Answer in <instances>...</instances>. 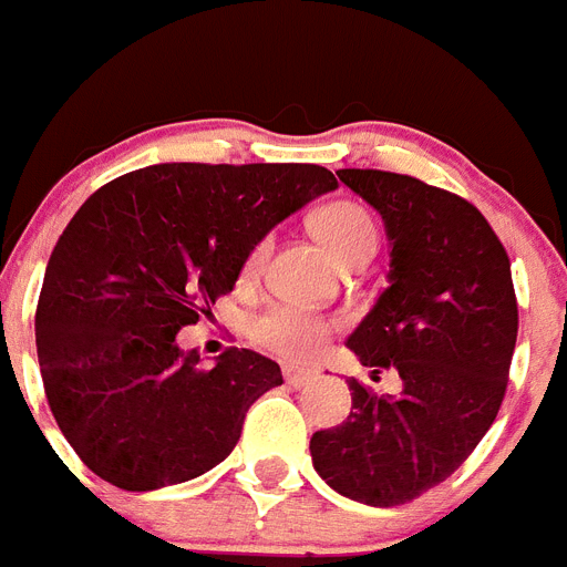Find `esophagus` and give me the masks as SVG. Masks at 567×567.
<instances>
[{"instance_id":"esophagus-1","label":"esophagus","mask_w":567,"mask_h":567,"mask_svg":"<svg viewBox=\"0 0 567 567\" xmlns=\"http://www.w3.org/2000/svg\"><path fill=\"white\" fill-rule=\"evenodd\" d=\"M311 380H313V372H308V369H297V365H288V369H285V383H288V386L302 389L308 386Z\"/></svg>"}]
</instances>
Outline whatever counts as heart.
<instances>
[{
	"label": "heart",
	"instance_id": "heart-1",
	"mask_svg": "<svg viewBox=\"0 0 567 567\" xmlns=\"http://www.w3.org/2000/svg\"><path fill=\"white\" fill-rule=\"evenodd\" d=\"M317 239L331 250L337 261H351L357 256H374L378 250V227L372 216L354 202H334L322 207L311 218ZM268 254V239L250 250L245 261V274H256ZM331 322L326 317L308 313L293 306H270L261 311L250 326L256 346L285 357V360H313L331 334Z\"/></svg>",
	"mask_w": 567,
	"mask_h": 567
}]
</instances>
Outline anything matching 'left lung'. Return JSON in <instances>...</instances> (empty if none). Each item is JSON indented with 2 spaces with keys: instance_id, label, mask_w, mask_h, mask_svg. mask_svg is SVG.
Masks as SVG:
<instances>
[{
  "instance_id": "obj_1",
  "label": "left lung",
  "mask_w": 567,
  "mask_h": 567,
  "mask_svg": "<svg viewBox=\"0 0 567 567\" xmlns=\"http://www.w3.org/2000/svg\"><path fill=\"white\" fill-rule=\"evenodd\" d=\"M340 181L383 218L389 285L346 340L401 394L349 380L351 412L313 432L322 482L351 502L394 507L432 489L467 461L502 406L518 308L511 259L473 204L417 178L340 169Z\"/></svg>"
}]
</instances>
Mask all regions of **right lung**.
<instances>
[{
	"label": "right lung",
	"mask_w": 567,
	"mask_h": 567,
	"mask_svg": "<svg viewBox=\"0 0 567 567\" xmlns=\"http://www.w3.org/2000/svg\"><path fill=\"white\" fill-rule=\"evenodd\" d=\"M337 178L317 164H155L100 187L56 241L37 357L65 441L132 493L227 458L247 409L282 372L230 349L202 365L175 337L236 288L247 256Z\"/></svg>",
	"instance_id": "add662e5"
}]
</instances>
